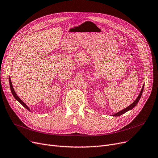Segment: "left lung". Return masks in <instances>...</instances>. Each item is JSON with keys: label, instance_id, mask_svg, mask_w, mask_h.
<instances>
[{"label": "left lung", "instance_id": "8db88e82", "mask_svg": "<svg viewBox=\"0 0 158 158\" xmlns=\"http://www.w3.org/2000/svg\"><path fill=\"white\" fill-rule=\"evenodd\" d=\"M143 89H144V85H143V87H142V89H141V92H140V93H139V96L137 97V98H136V100L134 101V102L133 103H132L131 104H130L129 106H128L127 108H125V109L123 110L122 111H120L118 112V113H116L115 114L113 115V116H119V115H121L123 114V113H126L127 111H129L130 110L133 109V108H134V107L136 106V104H137V102H139V99H140V98H141V94H142V93H143Z\"/></svg>", "mask_w": 158, "mask_h": 158}]
</instances>
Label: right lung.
Wrapping results in <instances>:
<instances>
[{
    "instance_id": "1",
    "label": "right lung",
    "mask_w": 158,
    "mask_h": 158,
    "mask_svg": "<svg viewBox=\"0 0 158 158\" xmlns=\"http://www.w3.org/2000/svg\"><path fill=\"white\" fill-rule=\"evenodd\" d=\"M9 81H10V89H11V93H12V94H13V95H14V97H15V98L19 102H20L24 107V108H26L28 110H29L30 111V109H29V108L23 102V100H21L20 98H19V97L17 95V94L15 93V91H14V87H13V86H12V84H11V80H10H10H9Z\"/></svg>"
}]
</instances>
